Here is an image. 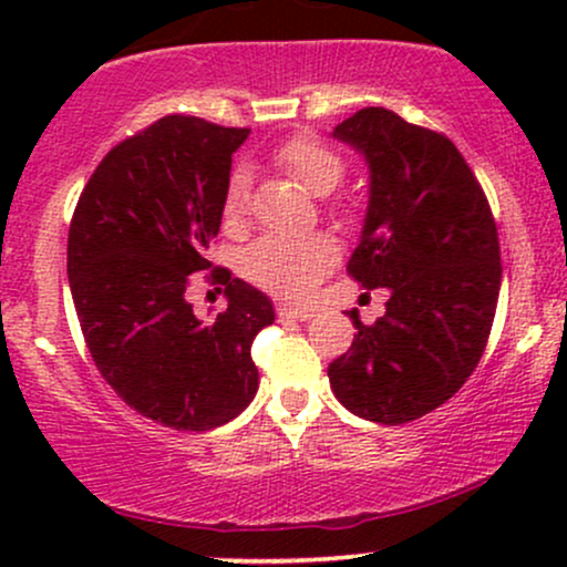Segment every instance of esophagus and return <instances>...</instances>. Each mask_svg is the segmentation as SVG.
<instances>
[{
    "label": "esophagus",
    "mask_w": 567,
    "mask_h": 567,
    "mask_svg": "<svg viewBox=\"0 0 567 567\" xmlns=\"http://www.w3.org/2000/svg\"><path fill=\"white\" fill-rule=\"evenodd\" d=\"M277 317H279V322L311 320V317H315V309H306V306H301V309H292V306H279Z\"/></svg>",
    "instance_id": "1"
}]
</instances>
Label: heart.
<instances>
[{"label": "heart", "mask_w": 567, "mask_h": 567, "mask_svg": "<svg viewBox=\"0 0 567 567\" xmlns=\"http://www.w3.org/2000/svg\"><path fill=\"white\" fill-rule=\"evenodd\" d=\"M277 162L303 188L317 197H328L347 175V162L322 141L311 135H296L277 148ZM250 175L237 167L226 181L224 220L239 224L247 213ZM338 247L328 234H303V237H264L247 250L245 275L264 290L285 298H306L317 282L333 269Z\"/></svg>", "instance_id": "1"}]
</instances>
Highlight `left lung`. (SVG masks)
<instances>
[{
  "mask_svg": "<svg viewBox=\"0 0 567 567\" xmlns=\"http://www.w3.org/2000/svg\"><path fill=\"white\" fill-rule=\"evenodd\" d=\"M333 138L360 152L370 197L349 275L386 288V315L362 324L328 379L343 408L408 424L464 386L483 357L501 290L496 220L451 138L381 106L360 109Z\"/></svg>",
  "mask_w": 567,
  "mask_h": 567,
  "instance_id": "1",
  "label": "left lung"
}]
</instances>
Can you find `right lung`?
Wrapping results in <instances>:
<instances>
[{
    "label": "right lung",
    "instance_id": "obj_1",
    "mask_svg": "<svg viewBox=\"0 0 567 567\" xmlns=\"http://www.w3.org/2000/svg\"><path fill=\"white\" fill-rule=\"evenodd\" d=\"M247 133L162 116L101 159L69 226V288L95 368L130 408L178 432L224 426L250 405L252 338L275 322L269 298L229 269L207 277L229 301L213 320L184 296L188 275L210 269Z\"/></svg>",
    "mask_w": 567,
    "mask_h": 567
}]
</instances>
